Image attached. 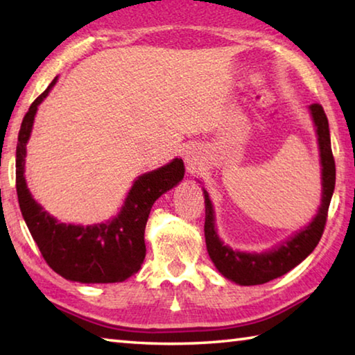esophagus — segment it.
Returning <instances> with one entry per match:
<instances>
[{
    "label": "esophagus",
    "mask_w": 355,
    "mask_h": 355,
    "mask_svg": "<svg viewBox=\"0 0 355 355\" xmlns=\"http://www.w3.org/2000/svg\"><path fill=\"white\" fill-rule=\"evenodd\" d=\"M184 159H186V161H188V163H189V164H192V159H194V156H192L191 153H188V155H186V156H184Z\"/></svg>",
    "instance_id": "esophagus-1"
}]
</instances>
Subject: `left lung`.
<instances>
[{
	"label": "left lung",
	"mask_w": 355,
	"mask_h": 355,
	"mask_svg": "<svg viewBox=\"0 0 355 355\" xmlns=\"http://www.w3.org/2000/svg\"><path fill=\"white\" fill-rule=\"evenodd\" d=\"M311 117L315 120L318 144L321 152L322 166V202L316 218L309 227L300 230L297 235L288 239L280 248L266 254H245L227 248L220 243L214 230L213 205L207 192L205 194V241L209 258L219 272L238 285H261L290 272L293 268L305 260L320 243L324 227L327 222V211L335 189V159L330 148L329 122L320 103L310 105Z\"/></svg>",
	"instance_id": "1"
}]
</instances>
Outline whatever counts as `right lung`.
I'll return each instance as SVG.
<instances>
[{
    "label": "right lung",
    "mask_w": 355,
    "mask_h": 355,
    "mask_svg": "<svg viewBox=\"0 0 355 355\" xmlns=\"http://www.w3.org/2000/svg\"><path fill=\"white\" fill-rule=\"evenodd\" d=\"M58 78L51 81L29 106L23 117L17 142L15 186L23 218L44 260L64 279L81 284H116L139 271L146 258L144 232L155 200L172 189L184 175V164L175 158L158 171L148 172L135 182L122 211L106 224H59L51 218L26 188L25 156L34 116Z\"/></svg>",
    "instance_id": "1"
}]
</instances>
